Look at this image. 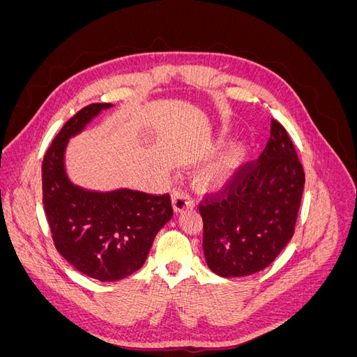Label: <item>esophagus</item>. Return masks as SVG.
Instances as JSON below:
<instances>
[{"label":"esophagus","mask_w":357,"mask_h":357,"mask_svg":"<svg viewBox=\"0 0 357 357\" xmlns=\"http://www.w3.org/2000/svg\"><path fill=\"white\" fill-rule=\"evenodd\" d=\"M195 205V201L185 190H176L172 193V207L176 213H181L188 208H192Z\"/></svg>","instance_id":"esophagus-1"}]
</instances>
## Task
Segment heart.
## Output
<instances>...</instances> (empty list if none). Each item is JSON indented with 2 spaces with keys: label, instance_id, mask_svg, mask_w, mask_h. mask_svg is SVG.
Wrapping results in <instances>:
<instances>
[{
  "label": "heart",
  "instance_id": "heart-1",
  "mask_svg": "<svg viewBox=\"0 0 357 357\" xmlns=\"http://www.w3.org/2000/svg\"><path fill=\"white\" fill-rule=\"evenodd\" d=\"M245 155L247 149L244 146H235L225 150L201 172V183L208 188L225 186L243 165Z\"/></svg>",
  "mask_w": 357,
  "mask_h": 357
}]
</instances>
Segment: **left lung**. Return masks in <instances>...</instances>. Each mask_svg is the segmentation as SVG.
I'll use <instances>...</instances> for the list:
<instances>
[{
  "label": "left lung",
  "mask_w": 357,
  "mask_h": 357,
  "mask_svg": "<svg viewBox=\"0 0 357 357\" xmlns=\"http://www.w3.org/2000/svg\"><path fill=\"white\" fill-rule=\"evenodd\" d=\"M305 172L282 123L271 121L262 155L241 165L215 193L199 202L202 248L208 268L220 277L262 271L295 234Z\"/></svg>",
  "instance_id": "obj_1"
}]
</instances>
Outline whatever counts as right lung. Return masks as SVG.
Returning <instances> with one entry per match:
<instances>
[{"label": "right lung", "instance_id": "add662e5", "mask_svg": "<svg viewBox=\"0 0 357 357\" xmlns=\"http://www.w3.org/2000/svg\"><path fill=\"white\" fill-rule=\"evenodd\" d=\"M109 102L83 107L62 126L41 165L43 204L56 250L88 277L116 282L146 262L156 234L172 218L169 193L119 189L92 192L73 185L63 167L68 139Z\"/></svg>", "mask_w": 357, "mask_h": 357}]
</instances>
